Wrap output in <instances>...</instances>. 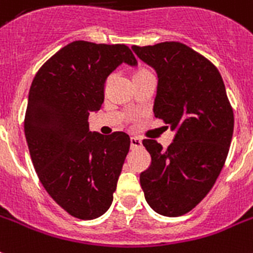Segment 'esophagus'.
Returning a JSON list of instances; mask_svg holds the SVG:
<instances>
[{
	"instance_id": "obj_1",
	"label": "esophagus",
	"mask_w": 253,
	"mask_h": 253,
	"mask_svg": "<svg viewBox=\"0 0 253 253\" xmlns=\"http://www.w3.org/2000/svg\"><path fill=\"white\" fill-rule=\"evenodd\" d=\"M130 143H131V148H140L141 147V140L139 139V137L132 136L131 137Z\"/></svg>"
}]
</instances>
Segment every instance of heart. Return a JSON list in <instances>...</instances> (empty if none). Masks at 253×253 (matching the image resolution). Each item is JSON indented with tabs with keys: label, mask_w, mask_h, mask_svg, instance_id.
<instances>
[{
	"label": "heart",
	"mask_w": 253,
	"mask_h": 253,
	"mask_svg": "<svg viewBox=\"0 0 253 253\" xmlns=\"http://www.w3.org/2000/svg\"><path fill=\"white\" fill-rule=\"evenodd\" d=\"M147 74H152L151 71L148 69H140V70H137L136 73H135V75H133V79L135 78H139V77H143V75H147Z\"/></svg>",
	"instance_id": "heart-1"
}]
</instances>
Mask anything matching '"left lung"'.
<instances>
[{"instance_id": "obj_1", "label": "left lung", "mask_w": 253, "mask_h": 253, "mask_svg": "<svg viewBox=\"0 0 253 253\" xmlns=\"http://www.w3.org/2000/svg\"><path fill=\"white\" fill-rule=\"evenodd\" d=\"M132 50L159 75L155 116L176 131L166 149L143 140L152 162L140 174L141 188L155 212L179 217L207 196L225 165L233 108L217 67L190 46L166 41Z\"/></svg>"}]
</instances>
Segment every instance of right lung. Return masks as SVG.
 <instances>
[{
    "instance_id": "right-lung-1",
    "label": "right lung",
    "mask_w": 253,
    "mask_h": 253,
    "mask_svg": "<svg viewBox=\"0 0 253 253\" xmlns=\"http://www.w3.org/2000/svg\"><path fill=\"white\" fill-rule=\"evenodd\" d=\"M136 66L125 44L73 41L52 55L31 84L24 133L41 184L70 215L94 219L112 205L130 149L125 132L89 131L88 117L104 102L108 75Z\"/></svg>"
}]
</instances>
